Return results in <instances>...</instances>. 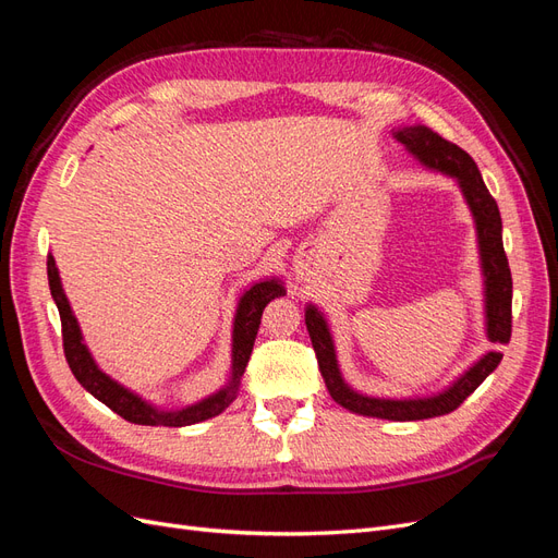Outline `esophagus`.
Wrapping results in <instances>:
<instances>
[{
  "label": "esophagus",
  "instance_id": "1",
  "mask_svg": "<svg viewBox=\"0 0 558 558\" xmlns=\"http://www.w3.org/2000/svg\"><path fill=\"white\" fill-rule=\"evenodd\" d=\"M298 272H300V269H298ZM300 275H302V272H300Z\"/></svg>",
  "mask_w": 558,
  "mask_h": 558
}]
</instances>
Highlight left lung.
<instances>
[{
  "instance_id": "obj_1",
  "label": "left lung",
  "mask_w": 558,
  "mask_h": 558,
  "mask_svg": "<svg viewBox=\"0 0 558 558\" xmlns=\"http://www.w3.org/2000/svg\"><path fill=\"white\" fill-rule=\"evenodd\" d=\"M393 132V140L430 172H440L456 181L472 214V223L477 232L480 267L484 277V330L488 342L508 344L512 335V275L508 256L502 248V221L496 199L488 193L484 179L463 148L442 140L440 134L426 125H404ZM305 324L316 351L320 377L326 381L328 393L344 410L388 421H418L453 412L459 404L475 391V388L498 367L502 353L486 351L480 361L472 363L463 375L456 377L447 388L433 396L414 398H379L367 396L353 388L340 369L335 340L326 314L316 305L305 307Z\"/></svg>"
}]
</instances>
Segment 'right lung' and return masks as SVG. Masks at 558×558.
I'll return each instance as SVG.
<instances>
[{"instance_id":"add662e5","label":"right lung","mask_w":558,"mask_h":558,"mask_svg":"<svg viewBox=\"0 0 558 558\" xmlns=\"http://www.w3.org/2000/svg\"><path fill=\"white\" fill-rule=\"evenodd\" d=\"M48 286L50 295H53L60 320H62V342H64V356L70 363L76 381L86 388L90 396H95L99 402H105L109 410H113L118 416H123L130 424L140 426H193L199 421H207L211 416H218L226 408H230L232 400L240 393V381L246 369V363L251 359L253 342L260 328V316L267 307L269 300L286 295L283 281L279 277H265L260 281H253L248 289L240 295L238 310H234L232 320V353H230V377L228 381L214 391L211 396L202 398L193 404H185L181 410H162L158 404L144 400L121 381L111 379L102 367H99L93 359L88 344L83 342V332L78 320L70 307V300L64 295L62 281L56 258L48 253Z\"/></svg>"}]
</instances>
